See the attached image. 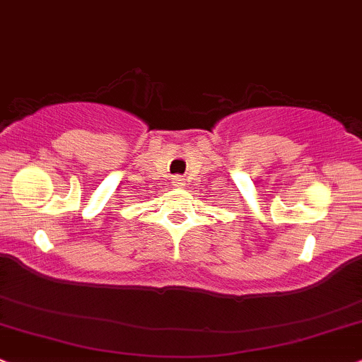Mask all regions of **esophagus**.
<instances>
[{
    "label": "esophagus",
    "mask_w": 362,
    "mask_h": 362,
    "mask_svg": "<svg viewBox=\"0 0 362 362\" xmlns=\"http://www.w3.org/2000/svg\"><path fill=\"white\" fill-rule=\"evenodd\" d=\"M173 185L176 186V188H185L186 186V182H185V177H181V176H174L173 177Z\"/></svg>",
    "instance_id": "obj_1"
}]
</instances>
